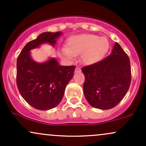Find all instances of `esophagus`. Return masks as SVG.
<instances>
[{
	"label": "esophagus",
	"mask_w": 146,
	"mask_h": 146,
	"mask_svg": "<svg viewBox=\"0 0 146 146\" xmlns=\"http://www.w3.org/2000/svg\"><path fill=\"white\" fill-rule=\"evenodd\" d=\"M75 73H78V72H80L81 71V68L80 67H78V66H77L76 68H75Z\"/></svg>",
	"instance_id": "1"
}]
</instances>
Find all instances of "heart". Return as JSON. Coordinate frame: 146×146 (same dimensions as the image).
Wrapping results in <instances>:
<instances>
[{
	"mask_svg": "<svg viewBox=\"0 0 146 146\" xmlns=\"http://www.w3.org/2000/svg\"><path fill=\"white\" fill-rule=\"evenodd\" d=\"M108 40L98 35L82 34L71 37L66 47L62 48V55L73 60L76 56L81 55L82 61L88 65L94 64L101 60L109 48Z\"/></svg>",
	"mask_w": 146,
	"mask_h": 146,
	"instance_id": "heart-1",
	"label": "heart"
}]
</instances>
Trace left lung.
I'll use <instances>...</instances> for the list:
<instances>
[{
	"instance_id": "left-lung-1",
	"label": "left lung",
	"mask_w": 146,
	"mask_h": 146,
	"mask_svg": "<svg viewBox=\"0 0 146 146\" xmlns=\"http://www.w3.org/2000/svg\"><path fill=\"white\" fill-rule=\"evenodd\" d=\"M82 71L85 76V98L90 106L99 109L116 106L131 82L130 59L117 42L111 54L94 64L84 66Z\"/></svg>"
}]
</instances>
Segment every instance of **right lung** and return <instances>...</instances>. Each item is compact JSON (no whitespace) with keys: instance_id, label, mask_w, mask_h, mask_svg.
Wrapping results in <instances>:
<instances>
[{"instance_id":"right-lung-1","label":"right lung","mask_w":146,"mask_h":146,"mask_svg":"<svg viewBox=\"0 0 146 146\" xmlns=\"http://www.w3.org/2000/svg\"><path fill=\"white\" fill-rule=\"evenodd\" d=\"M61 34L60 31L41 33L25 45L18 57V89L25 101L38 110H49L59 104L75 66H60L54 58L43 63L36 62L30 56V50L43 43L54 46Z\"/></svg>"}]
</instances>
